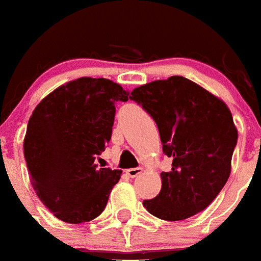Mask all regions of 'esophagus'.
<instances>
[{"instance_id": "1", "label": "esophagus", "mask_w": 261, "mask_h": 261, "mask_svg": "<svg viewBox=\"0 0 261 261\" xmlns=\"http://www.w3.org/2000/svg\"><path fill=\"white\" fill-rule=\"evenodd\" d=\"M143 172V168H130V169L126 170V173H128V176H130V177H136V176H139L140 173Z\"/></svg>"}]
</instances>
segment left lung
I'll list each match as a JSON object with an SVG mask.
<instances>
[{"instance_id":"left-lung-1","label":"left lung","mask_w":261,"mask_h":261,"mask_svg":"<svg viewBox=\"0 0 261 261\" xmlns=\"http://www.w3.org/2000/svg\"><path fill=\"white\" fill-rule=\"evenodd\" d=\"M155 121L172 170L143 201L158 219L177 221L202 212L224 187L238 132L226 103L187 78L173 75L133 89L129 96Z\"/></svg>"}]
</instances>
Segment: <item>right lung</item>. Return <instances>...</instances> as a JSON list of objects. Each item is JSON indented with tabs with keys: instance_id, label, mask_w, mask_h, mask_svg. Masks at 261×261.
I'll use <instances>...</instances> for the list:
<instances>
[{
	"instance_id": "add662e5",
	"label": "right lung",
	"mask_w": 261,
	"mask_h": 261,
	"mask_svg": "<svg viewBox=\"0 0 261 261\" xmlns=\"http://www.w3.org/2000/svg\"><path fill=\"white\" fill-rule=\"evenodd\" d=\"M128 92L106 78L82 77L59 86L34 109L24 138L31 184L60 220L80 224L105 211L121 170L97 168L111 139L115 103Z\"/></svg>"
}]
</instances>
